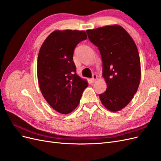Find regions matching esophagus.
<instances>
[{
  "label": "esophagus",
  "mask_w": 161,
  "mask_h": 161,
  "mask_svg": "<svg viewBox=\"0 0 161 161\" xmlns=\"http://www.w3.org/2000/svg\"><path fill=\"white\" fill-rule=\"evenodd\" d=\"M97 79V76L96 75H92V79H91V81H92V82H94Z\"/></svg>",
  "instance_id": "34e87169"
}]
</instances>
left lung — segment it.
<instances>
[{"label":"left lung","mask_w":161,"mask_h":161,"mask_svg":"<svg viewBox=\"0 0 161 161\" xmlns=\"http://www.w3.org/2000/svg\"><path fill=\"white\" fill-rule=\"evenodd\" d=\"M89 40L98 47L103 62L107 89L99 95L111 111L122 109L132 99L141 78L138 51L133 39L118 25L86 30Z\"/></svg>","instance_id":"obj_1"}]
</instances>
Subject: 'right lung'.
Listing matches in <instances>:
<instances>
[{
	"label": "right lung",
	"instance_id": "obj_1",
	"mask_svg": "<svg viewBox=\"0 0 161 161\" xmlns=\"http://www.w3.org/2000/svg\"><path fill=\"white\" fill-rule=\"evenodd\" d=\"M84 31L56 30L51 33L39 52L37 73L39 86L53 109L68 114L79 105L88 82L76 75L73 53L85 40Z\"/></svg>",
	"mask_w": 161,
	"mask_h": 161
}]
</instances>
